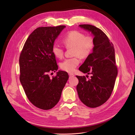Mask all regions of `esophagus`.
Masks as SVG:
<instances>
[{
    "mask_svg": "<svg viewBox=\"0 0 135 135\" xmlns=\"http://www.w3.org/2000/svg\"><path fill=\"white\" fill-rule=\"evenodd\" d=\"M69 78H73L75 75L73 74H69Z\"/></svg>",
    "mask_w": 135,
    "mask_h": 135,
    "instance_id": "34e87169",
    "label": "esophagus"
}]
</instances>
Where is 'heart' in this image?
<instances>
[{
    "mask_svg": "<svg viewBox=\"0 0 135 135\" xmlns=\"http://www.w3.org/2000/svg\"><path fill=\"white\" fill-rule=\"evenodd\" d=\"M62 43L67 49L72 48L73 57L67 59L60 63L61 68L66 72L72 73L80 63L79 57L85 59L91 54L94 47V39L90 35H85L78 31H72L66 34L62 40ZM53 54L59 59L64 55V50L58 45L52 47Z\"/></svg>",
    "mask_w": 135,
    "mask_h": 135,
    "instance_id": "b5f03b06",
    "label": "heart"
}]
</instances>
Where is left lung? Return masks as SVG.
Here are the masks:
<instances>
[{
    "mask_svg": "<svg viewBox=\"0 0 135 135\" xmlns=\"http://www.w3.org/2000/svg\"><path fill=\"white\" fill-rule=\"evenodd\" d=\"M79 26L94 35L95 45L93 52L79 68L84 73L91 74V78L88 79L85 76L76 75L79 80L76 90L85 105L96 108L108 100L114 87L118 74L114 47L100 28L91 25Z\"/></svg>",
    "mask_w": 135,
    "mask_h": 135,
    "instance_id": "1",
    "label": "left lung"
}]
</instances>
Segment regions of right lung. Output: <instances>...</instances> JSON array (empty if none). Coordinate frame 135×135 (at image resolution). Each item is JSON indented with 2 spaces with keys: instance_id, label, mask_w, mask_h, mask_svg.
Masks as SVG:
<instances>
[{
  "instance_id": "right-lung-1",
  "label": "right lung",
  "mask_w": 135,
  "mask_h": 135,
  "mask_svg": "<svg viewBox=\"0 0 135 135\" xmlns=\"http://www.w3.org/2000/svg\"><path fill=\"white\" fill-rule=\"evenodd\" d=\"M65 26L41 27L28 37L19 59L20 80L29 101L38 108H52L60 100L69 78L59 70L50 78L49 73L58 70L52 47L55 39Z\"/></svg>"
}]
</instances>
